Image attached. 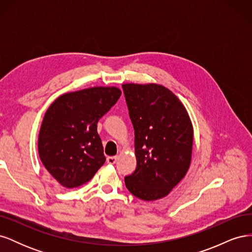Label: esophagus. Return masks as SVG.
Masks as SVG:
<instances>
[{
	"instance_id": "1",
	"label": "esophagus",
	"mask_w": 252,
	"mask_h": 252,
	"mask_svg": "<svg viewBox=\"0 0 252 252\" xmlns=\"http://www.w3.org/2000/svg\"><path fill=\"white\" fill-rule=\"evenodd\" d=\"M117 162V157H108L107 158V163L108 164H114V163H116Z\"/></svg>"
}]
</instances>
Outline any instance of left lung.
<instances>
[{
	"label": "left lung",
	"instance_id": "obj_1",
	"mask_svg": "<svg viewBox=\"0 0 252 252\" xmlns=\"http://www.w3.org/2000/svg\"><path fill=\"white\" fill-rule=\"evenodd\" d=\"M134 128L136 168L125 177L134 196L155 201L185 177L191 161L193 128L184 105L158 84L122 85Z\"/></svg>",
	"mask_w": 252,
	"mask_h": 252
}]
</instances>
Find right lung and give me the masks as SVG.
Instances as JSON below:
<instances>
[{
    "instance_id": "1",
    "label": "right lung",
    "mask_w": 252,
    "mask_h": 252,
    "mask_svg": "<svg viewBox=\"0 0 252 252\" xmlns=\"http://www.w3.org/2000/svg\"><path fill=\"white\" fill-rule=\"evenodd\" d=\"M118 87H93L59 96L45 113L37 150L61 185L74 188L94 178L105 163L96 124L121 96Z\"/></svg>"
}]
</instances>
